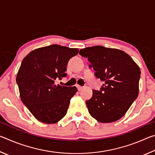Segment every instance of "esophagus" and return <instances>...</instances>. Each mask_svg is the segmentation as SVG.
<instances>
[{
	"label": "esophagus",
	"instance_id": "obj_1",
	"mask_svg": "<svg viewBox=\"0 0 155 155\" xmlns=\"http://www.w3.org/2000/svg\"><path fill=\"white\" fill-rule=\"evenodd\" d=\"M83 87H81V86H79V85H77V89H78V91H81V90H83Z\"/></svg>",
	"mask_w": 155,
	"mask_h": 155
}]
</instances>
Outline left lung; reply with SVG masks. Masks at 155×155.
I'll use <instances>...</instances> for the list:
<instances>
[{
  "mask_svg": "<svg viewBox=\"0 0 155 155\" xmlns=\"http://www.w3.org/2000/svg\"><path fill=\"white\" fill-rule=\"evenodd\" d=\"M79 54L87 58L89 68L95 77L103 81L100 90H93L86 101L90 114L97 121H117L137 99L141 71L133 59L124 51L102 46L80 50Z\"/></svg>",
  "mask_w": 155,
  "mask_h": 155,
  "instance_id": "obj_1",
  "label": "left lung"
}]
</instances>
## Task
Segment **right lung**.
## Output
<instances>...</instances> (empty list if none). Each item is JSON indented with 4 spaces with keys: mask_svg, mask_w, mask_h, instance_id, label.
<instances>
[{
    "mask_svg": "<svg viewBox=\"0 0 155 155\" xmlns=\"http://www.w3.org/2000/svg\"><path fill=\"white\" fill-rule=\"evenodd\" d=\"M78 53L77 48L53 44L34 50L22 60L16 83L21 100L34 117L54 124L66 114L76 87L55 84L67 74V64Z\"/></svg>",
    "mask_w": 155,
    "mask_h": 155,
    "instance_id": "obj_1",
    "label": "right lung"
}]
</instances>
